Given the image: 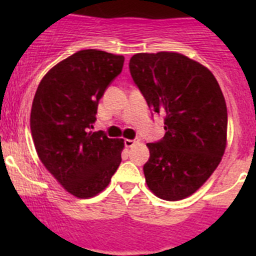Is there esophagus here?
<instances>
[{"instance_id":"obj_1","label":"esophagus","mask_w":256,"mask_h":256,"mask_svg":"<svg viewBox=\"0 0 256 256\" xmlns=\"http://www.w3.org/2000/svg\"><path fill=\"white\" fill-rule=\"evenodd\" d=\"M140 138H134V140H126L124 141V144H126V148H133L136 144H138Z\"/></svg>"}]
</instances>
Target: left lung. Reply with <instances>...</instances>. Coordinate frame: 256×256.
Listing matches in <instances>:
<instances>
[{"mask_svg": "<svg viewBox=\"0 0 256 256\" xmlns=\"http://www.w3.org/2000/svg\"><path fill=\"white\" fill-rule=\"evenodd\" d=\"M130 72L148 108L164 115L165 136L148 144V188L164 200H182L206 182L224 154V96L209 69L177 52L136 54Z\"/></svg>", "mask_w": 256, "mask_h": 256, "instance_id": "1", "label": "left lung"}]
</instances>
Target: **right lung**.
Returning <instances> with one entry per match:
<instances>
[{
    "instance_id": "obj_1",
    "label": "right lung",
    "mask_w": 256,
    "mask_h": 256,
    "mask_svg": "<svg viewBox=\"0 0 256 256\" xmlns=\"http://www.w3.org/2000/svg\"><path fill=\"white\" fill-rule=\"evenodd\" d=\"M124 58L83 50L58 62L40 80L30 112L36 150L47 170L80 198L102 191L122 162L123 140L92 132L106 88Z\"/></svg>"
}]
</instances>
